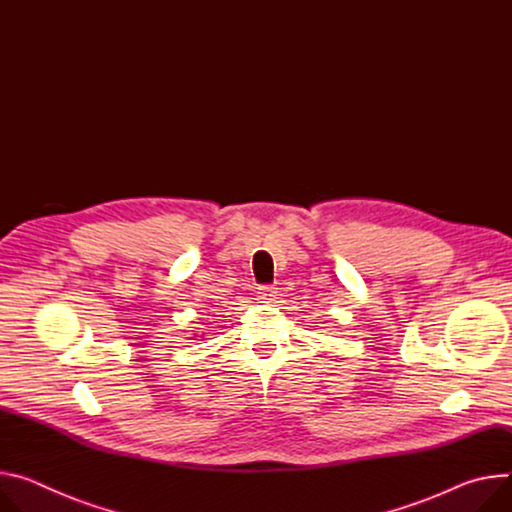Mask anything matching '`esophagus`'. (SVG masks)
<instances>
[{
	"label": "esophagus",
	"instance_id": "esophagus-1",
	"mask_svg": "<svg viewBox=\"0 0 512 512\" xmlns=\"http://www.w3.org/2000/svg\"><path fill=\"white\" fill-rule=\"evenodd\" d=\"M274 297H276V289L272 285L258 287V299H262L264 303H270Z\"/></svg>",
	"mask_w": 512,
	"mask_h": 512
}]
</instances>
